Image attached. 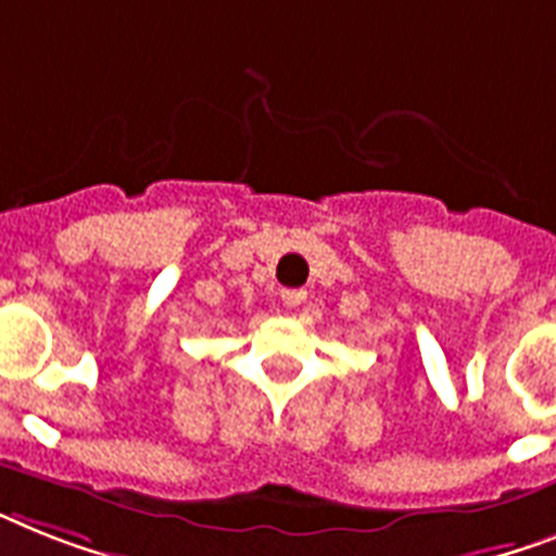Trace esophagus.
Returning a JSON list of instances; mask_svg holds the SVG:
<instances>
[{
  "label": "esophagus",
  "mask_w": 556,
  "mask_h": 556,
  "mask_svg": "<svg viewBox=\"0 0 556 556\" xmlns=\"http://www.w3.org/2000/svg\"><path fill=\"white\" fill-rule=\"evenodd\" d=\"M281 301L287 306H301L306 301V292H304V289H283Z\"/></svg>",
  "instance_id": "1"
}]
</instances>
